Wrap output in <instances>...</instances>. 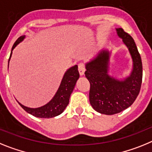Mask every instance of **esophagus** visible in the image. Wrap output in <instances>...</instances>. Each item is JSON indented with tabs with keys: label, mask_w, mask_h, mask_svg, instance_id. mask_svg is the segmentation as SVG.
<instances>
[{
	"label": "esophagus",
	"mask_w": 152,
	"mask_h": 152,
	"mask_svg": "<svg viewBox=\"0 0 152 152\" xmlns=\"http://www.w3.org/2000/svg\"><path fill=\"white\" fill-rule=\"evenodd\" d=\"M78 70H79V72H80V76H83L84 73H85V66H84L83 63H80L78 65Z\"/></svg>",
	"instance_id": "1"
}]
</instances>
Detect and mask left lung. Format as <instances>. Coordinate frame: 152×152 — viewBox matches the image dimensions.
I'll list each match as a JSON object with an SVG mask.
<instances>
[{
  "label": "left lung",
  "instance_id": "8db88e82",
  "mask_svg": "<svg viewBox=\"0 0 152 152\" xmlns=\"http://www.w3.org/2000/svg\"><path fill=\"white\" fill-rule=\"evenodd\" d=\"M132 60V70L127 77L118 80L109 74L111 52L102 50L86 63V77L90 83L89 102L92 107L104 115L121 113L136 99L142 81V63L134 39L122 28H116Z\"/></svg>",
  "mask_w": 152,
  "mask_h": 152
}]
</instances>
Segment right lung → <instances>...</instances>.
<instances>
[{
	"label": "right lung",
	"mask_w": 152,
	"mask_h": 152,
	"mask_svg": "<svg viewBox=\"0 0 152 152\" xmlns=\"http://www.w3.org/2000/svg\"><path fill=\"white\" fill-rule=\"evenodd\" d=\"M25 35H23V36L20 37L16 40L14 44L13 45L10 58H9V61L10 60L11 55H12L13 50L20 42L23 41ZM79 78H80V73H79V71H78V66L75 65L68 69L66 71V72L63 75L60 86L58 88V90L56 91V94L54 95L52 99L48 103L39 108H29L20 103L18 101V102L27 113L35 116V117L45 118L56 117V116L61 114L64 111V109H66V107L68 105L69 98H70V95L72 91H73V89H74L76 81H77Z\"/></svg>",
	"instance_id": "add662e5"
}]
</instances>
